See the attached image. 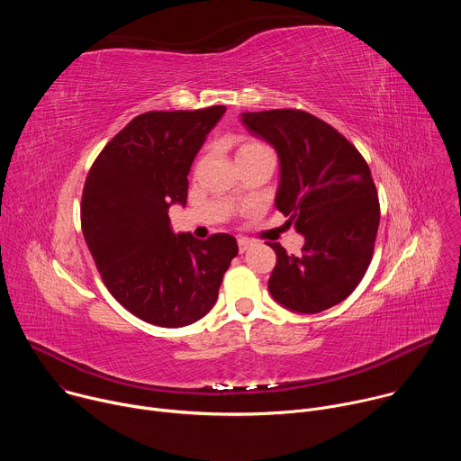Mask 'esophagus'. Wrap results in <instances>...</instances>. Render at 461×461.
Masks as SVG:
<instances>
[{
    "label": "esophagus",
    "instance_id": "obj_1",
    "mask_svg": "<svg viewBox=\"0 0 461 461\" xmlns=\"http://www.w3.org/2000/svg\"><path fill=\"white\" fill-rule=\"evenodd\" d=\"M237 242H239V251H240V253H244V251L253 244L249 239H244V237H240Z\"/></svg>",
    "mask_w": 461,
    "mask_h": 461
}]
</instances>
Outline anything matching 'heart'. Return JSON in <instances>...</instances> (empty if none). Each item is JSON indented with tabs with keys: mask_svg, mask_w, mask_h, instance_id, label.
<instances>
[{
	"mask_svg": "<svg viewBox=\"0 0 461 461\" xmlns=\"http://www.w3.org/2000/svg\"><path fill=\"white\" fill-rule=\"evenodd\" d=\"M257 153H272L268 149V146H265L262 142H257V140H246L239 146L237 149V158L240 157H248V155H257Z\"/></svg>",
	"mask_w": 461,
	"mask_h": 461,
	"instance_id": "obj_1",
	"label": "heart"
}]
</instances>
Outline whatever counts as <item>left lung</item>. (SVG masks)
<instances>
[{
    "label": "left lung",
    "mask_w": 461,
    "mask_h": 461,
    "mask_svg": "<svg viewBox=\"0 0 461 461\" xmlns=\"http://www.w3.org/2000/svg\"><path fill=\"white\" fill-rule=\"evenodd\" d=\"M240 122L277 151L276 208L304 237L299 257L268 244L277 255L272 297L299 313L339 304L361 283L374 253L379 201L368 164L339 131L306 111L242 113Z\"/></svg>",
    "instance_id": "8db88e82"
}]
</instances>
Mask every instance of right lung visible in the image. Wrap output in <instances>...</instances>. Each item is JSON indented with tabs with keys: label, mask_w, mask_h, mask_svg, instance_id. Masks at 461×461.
I'll use <instances>...</instances> for the list:
<instances>
[{
	"label": "right lung",
	"mask_w": 461,
	"mask_h": 461,
	"mask_svg": "<svg viewBox=\"0 0 461 461\" xmlns=\"http://www.w3.org/2000/svg\"><path fill=\"white\" fill-rule=\"evenodd\" d=\"M224 105L149 111L131 120L95 160L82 194V231L111 295L146 322L178 328L217 303L235 237L171 230L185 206L189 167Z\"/></svg>",
	"instance_id": "obj_1"
}]
</instances>
